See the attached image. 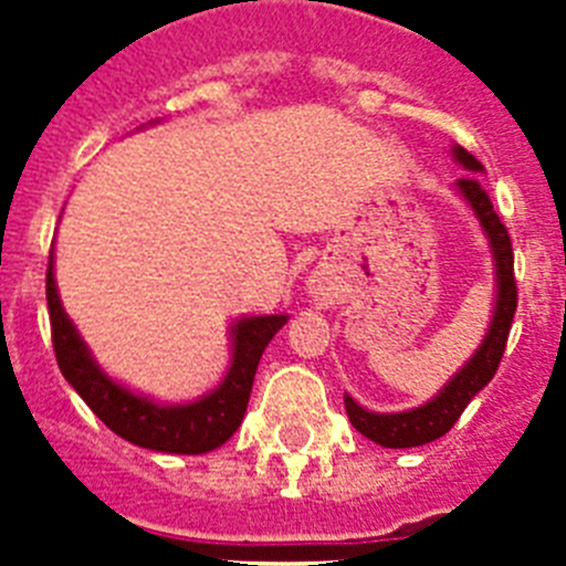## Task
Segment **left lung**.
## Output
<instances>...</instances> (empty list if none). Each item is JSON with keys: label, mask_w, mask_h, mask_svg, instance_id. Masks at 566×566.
<instances>
[{"label": "left lung", "mask_w": 566, "mask_h": 566, "mask_svg": "<svg viewBox=\"0 0 566 566\" xmlns=\"http://www.w3.org/2000/svg\"><path fill=\"white\" fill-rule=\"evenodd\" d=\"M453 155H457V161L464 169L482 172V164L468 149L457 147ZM457 187L468 198L473 212L479 214V223L484 227V232L490 238V247H493L499 277L496 312H493V323H490V332L482 339V345H479V352L470 357V363L464 365L451 382L444 385L442 394L437 399H431L428 405H422V408H413V411L402 413H371L359 408L352 397H345V413H348L354 428L363 437L371 439V442L382 444V448H417V444H428L433 439L444 437L453 428V422L462 417L470 399L476 397L484 385L496 377L499 363H502L504 348H507V334L518 306L516 272H513V243H510L507 227L499 221L496 209H493L490 195L484 192L479 175H464V178H459Z\"/></svg>", "instance_id": "left-lung-1"}]
</instances>
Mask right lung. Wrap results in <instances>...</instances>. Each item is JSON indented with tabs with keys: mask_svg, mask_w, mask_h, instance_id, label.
I'll list each match as a JSON object with an SVG mask.
<instances>
[{
	"mask_svg": "<svg viewBox=\"0 0 566 566\" xmlns=\"http://www.w3.org/2000/svg\"><path fill=\"white\" fill-rule=\"evenodd\" d=\"M48 312L53 352L64 379L78 391L109 431L133 444L161 453H207L221 448L243 422L260 354L283 328L286 314L247 317L232 328L234 354L229 374L209 397L192 405H155L115 385L90 359L87 345L67 319L53 280V252L48 260Z\"/></svg>",
	"mask_w": 566,
	"mask_h": 566,
	"instance_id": "right-lung-1",
	"label": "right lung"
}]
</instances>
